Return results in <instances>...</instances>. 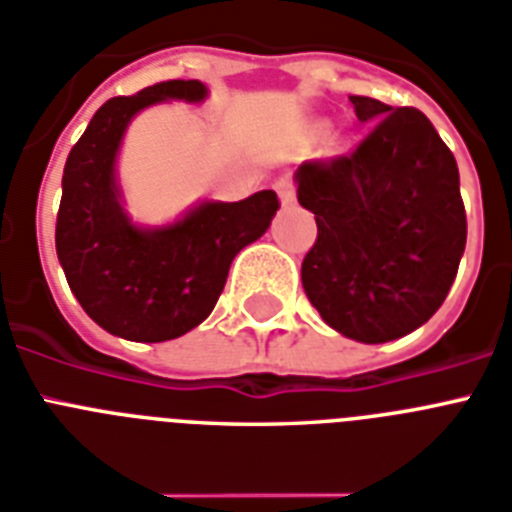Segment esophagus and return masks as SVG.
<instances>
[{
	"label": "esophagus",
	"mask_w": 512,
	"mask_h": 512,
	"mask_svg": "<svg viewBox=\"0 0 512 512\" xmlns=\"http://www.w3.org/2000/svg\"><path fill=\"white\" fill-rule=\"evenodd\" d=\"M276 191H278V199H281V205L289 207L294 205V184L292 178H281L276 184Z\"/></svg>",
	"instance_id": "1"
}]
</instances>
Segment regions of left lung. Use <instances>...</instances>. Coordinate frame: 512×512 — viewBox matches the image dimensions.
I'll list each match as a JSON object with an SVG mask.
<instances>
[{
  "mask_svg": "<svg viewBox=\"0 0 512 512\" xmlns=\"http://www.w3.org/2000/svg\"><path fill=\"white\" fill-rule=\"evenodd\" d=\"M373 131L347 157L302 162L299 205L318 223L307 299L347 339L384 344L442 307L465 252L458 162L415 107L350 97Z\"/></svg>",
  "mask_w": 512,
  "mask_h": 512,
  "instance_id": "8db88e82",
  "label": "left lung"
}]
</instances>
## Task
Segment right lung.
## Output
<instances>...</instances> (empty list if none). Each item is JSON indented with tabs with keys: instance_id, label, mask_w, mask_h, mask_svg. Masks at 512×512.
I'll use <instances>...</instances> for the list:
<instances>
[{
	"instance_id": "right-lung-1",
	"label": "right lung",
	"mask_w": 512,
	"mask_h": 512,
	"mask_svg": "<svg viewBox=\"0 0 512 512\" xmlns=\"http://www.w3.org/2000/svg\"><path fill=\"white\" fill-rule=\"evenodd\" d=\"M202 81H162L94 112L62 173L57 257L91 321L128 342H168L213 313L228 268L268 231L276 191L239 202L202 199L165 226H141L126 210L118 155L131 120L162 102L199 105Z\"/></svg>"
}]
</instances>
